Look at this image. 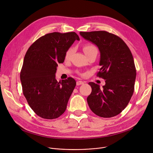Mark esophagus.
I'll return each mask as SVG.
<instances>
[{"label":"esophagus","instance_id":"1","mask_svg":"<svg viewBox=\"0 0 153 153\" xmlns=\"http://www.w3.org/2000/svg\"><path fill=\"white\" fill-rule=\"evenodd\" d=\"M84 82L81 81H78L77 82H76V84L77 85H82V84H84Z\"/></svg>","mask_w":153,"mask_h":153}]
</instances>
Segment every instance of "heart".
<instances>
[{"mask_svg": "<svg viewBox=\"0 0 153 153\" xmlns=\"http://www.w3.org/2000/svg\"><path fill=\"white\" fill-rule=\"evenodd\" d=\"M83 50H84V51L85 52L86 55H87L88 54L91 53L93 51L97 50V48H96L94 45H91V44L85 45L83 48ZM74 48H72V47L69 48V49L66 51V52L65 53V56H64V58H65L66 60L70 59L72 54L74 53Z\"/></svg>", "mask_w": 153, "mask_h": 153, "instance_id": "1", "label": "heart"}]
</instances>
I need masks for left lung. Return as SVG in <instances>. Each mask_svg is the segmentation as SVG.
<instances>
[{
  "mask_svg": "<svg viewBox=\"0 0 153 153\" xmlns=\"http://www.w3.org/2000/svg\"><path fill=\"white\" fill-rule=\"evenodd\" d=\"M80 35L99 48L101 68L97 76L105 80L102 89L89 83L92 92L87 99L88 105L100 117H115L126 108L133 94L136 71L131 52L122 38L106 31Z\"/></svg>",
  "mask_w": 153,
  "mask_h": 153,
  "instance_id": "obj_1",
  "label": "left lung"
}]
</instances>
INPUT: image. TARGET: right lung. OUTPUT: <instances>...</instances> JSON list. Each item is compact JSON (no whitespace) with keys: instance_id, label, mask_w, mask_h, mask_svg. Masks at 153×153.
<instances>
[{"instance_id":"obj_1","label":"right lung","mask_w":153,"mask_h":153,"mask_svg":"<svg viewBox=\"0 0 153 153\" xmlns=\"http://www.w3.org/2000/svg\"><path fill=\"white\" fill-rule=\"evenodd\" d=\"M79 39L75 32H53L39 38L27 50L20 81L23 94L38 116L51 120L65 111L76 82L72 77L58 82L55 74L66 51Z\"/></svg>"}]
</instances>
